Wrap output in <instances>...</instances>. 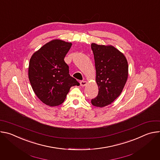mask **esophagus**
I'll list each match as a JSON object with an SVG mask.
<instances>
[{"label": "esophagus", "mask_w": 160, "mask_h": 160, "mask_svg": "<svg viewBox=\"0 0 160 160\" xmlns=\"http://www.w3.org/2000/svg\"><path fill=\"white\" fill-rule=\"evenodd\" d=\"M80 85L82 87H84V86H85L87 85V82L86 81H81L80 82Z\"/></svg>", "instance_id": "34e87169"}]
</instances>
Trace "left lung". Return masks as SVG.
Masks as SVG:
<instances>
[{
	"mask_svg": "<svg viewBox=\"0 0 160 160\" xmlns=\"http://www.w3.org/2000/svg\"><path fill=\"white\" fill-rule=\"evenodd\" d=\"M95 61L98 95L91 100L94 106L102 108L115 101L127 82L128 66L125 56L112 45L91 44Z\"/></svg>",
	"mask_w": 160,
	"mask_h": 160,
	"instance_id": "left-lung-1",
	"label": "left lung"
}]
</instances>
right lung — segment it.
<instances>
[{"label": "right lung", "mask_w": 160, "mask_h": 160, "mask_svg": "<svg viewBox=\"0 0 160 160\" xmlns=\"http://www.w3.org/2000/svg\"><path fill=\"white\" fill-rule=\"evenodd\" d=\"M72 43L53 40L45 43L31 57L28 78L38 98L50 106L61 104L72 86L80 85L69 74L64 58Z\"/></svg>", "instance_id": "1"}]
</instances>
